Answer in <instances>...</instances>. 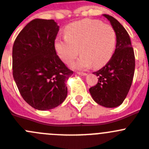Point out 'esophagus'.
Listing matches in <instances>:
<instances>
[{"label":"esophagus","instance_id":"esophagus-1","mask_svg":"<svg viewBox=\"0 0 149 149\" xmlns=\"http://www.w3.org/2000/svg\"><path fill=\"white\" fill-rule=\"evenodd\" d=\"M77 74L80 75V76H87V75H88V73H83V72H78Z\"/></svg>","mask_w":149,"mask_h":149}]
</instances>
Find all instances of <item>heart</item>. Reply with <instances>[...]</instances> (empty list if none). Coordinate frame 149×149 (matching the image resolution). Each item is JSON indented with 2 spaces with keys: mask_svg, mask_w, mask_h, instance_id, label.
<instances>
[{
  "mask_svg": "<svg viewBox=\"0 0 149 149\" xmlns=\"http://www.w3.org/2000/svg\"><path fill=\"white\" fill-rule=\"evenodd\" d=\"M65 36L57 37L54 47L60 59L71 63L79 53L80 58L72 64L74 69H85L92 65L101 68L114 52L116 36L111 25L100 20L83 19L70 24L65 29Z\"/></svg>",
  "mask_w": 149,
  "mask_h": 149,
  "instance_id": "1",
  "label": "heart"
}]
</instances>
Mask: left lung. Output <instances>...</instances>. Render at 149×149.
Listing matches in <instances>:
<instances>
[{"mask_svg": "<svg viewBox=\"0 0 149 149\" xmlns=\"http://www.w3.org/2000/svg\"><path fill=\"white\" fill-rule=\"evenodd\" d=\"M116 32V49L111 59L98 71L97 84L89 89L97 104L106 108H116L125 100L133 81L135 57L126 29L113 17L104 14Z\"/></svg>", "mask_w": 149, "mask_h": 149, "instance_id": "1", "label": "left lung"}]
</instances>
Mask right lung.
Wrapping results in <instances>:
<instances>
[{
	"instance_id": "obj_1",
	"label": "right lung",
	"mask_w": 149,
	"mask_h": 149,
	"mask_svg": "<svg viewBox=\"0 0 149 149\" xmlns=\"http://www.w3.org/2000/svg\"><path fill=\"white\" fill-rule=\"evenodd\" d=\"M59 26L54 20L34 19L20 32L13 47V74L23 99L35 109L50 110L66 99L73 72L54 47Z\"/></svg>"
}]
</instances>
